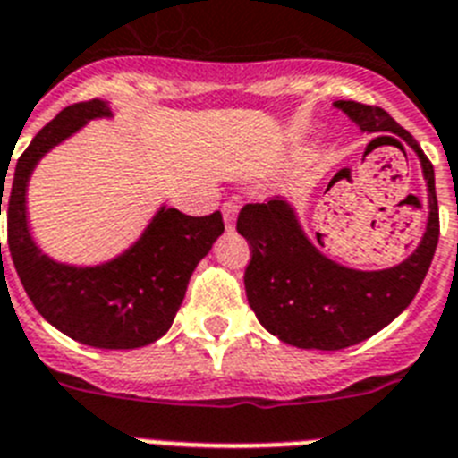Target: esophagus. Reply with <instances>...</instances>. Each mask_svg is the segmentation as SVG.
<instances>
[{
  "instance_id": "1",
  "label": "esophagus",
  "mask_w": 458,
  "mask_h": 458,
  "mask_svg": "<svg viewBox=\"0 0 458 458\" xmlns=\"http://www.w3.org/2000/svg\"><path fill=\"white\" fill-rule=\"evenodd\" d=\"M236 215H238V206L236 203H225V206H222V217H225V226L226 229H229V232H232L233 226H236Z\"/></svg>"
}]
</instances>
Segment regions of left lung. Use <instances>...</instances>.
<instances>
[{"instance_id": "1", "label": "left lung", "mask_w": 458, "mask_h": 458, "mask_svg": "<svg viewBox=\"0 0 458 458\" xmlns=\"http://www.w3.org/2000/svg\"><path fill=\"white\" fill-rule=\"evenodd\" d=\"M334 106L361 131H389L415 150L426 181L428 220L420 245L403 261L361 271L324 255L322 233L310 241L284 199L243 206L236 229L252 245L245 268L248 303L268 334L301 350H345L392 324L420 292L440 233L436 174L420 143L382 108L357 101H334Z\"/></svg>"}]
</instances>
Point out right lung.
<instances>
[{
	"mask_svg": "<svg viewBox=\"0 0 458 458\" xmlns=\"http://www.w3.org/2000/svg\"><path fill=\"white\" fill-rule=\"evenodd\" d=\"M99 117H113L108 101L66 106L22 152L6 191L9 252L27 296L55 329L99 350H136L159 341L171 329L191 273L222 236L225 222L220 213L190 217L159 206L143 233L113 259L76 267L46 255L27 217L30 178L55 146ZM2 197L4 185L0 215Z\"/></svg>",
	"mask_w": 458,
	"mask_h": 458,
	"instance_id": "1",
	"label": "right lung"
}]
</instances>
